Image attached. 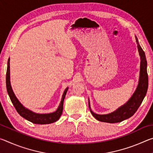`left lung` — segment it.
<instances>
[{
	"label": "left lung",
	"mask_w": 153,
	"mask_h": 153,
	"mask_svg": "<svg viewBox=\"0 0 153 153\" xmlns=\"http://www.w3.org/2000/svg\"><path fill=\"white\" fill-rule=\"evenodd\" d=\"M136 41L138 46L139 55L140 56V70L138 86L135 92L126 104L121 106L117 110L106 115H98L94 113L90 108V102L88 101L89 108L92 115L97 120L106 123H118L131 117L136 112L142 102L146 96L149 86V77L147 74V62L144 51L138 43V38L136 36Z\"/></svg>",
	"instance_id": "obj_1"
}]
</instances>
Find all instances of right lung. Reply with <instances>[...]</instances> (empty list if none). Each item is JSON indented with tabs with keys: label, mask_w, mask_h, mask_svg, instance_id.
<instances>
[{
	"label": "right lung",
	"mask_w": 153,
	"mask_h": 153,
	"mask_svg": "<svg viewBox=\"0 0 153 153\" xmlns=\"http://www.w3.org/2000/svg\"><path fill=\"white\" fill-rule=\"evenodd\" d=\"M6 86L8 94L10 97L13 105L15 108V109L17 111V113L19 115L25 118V120L31 121L33 123L36 124H49L51 123H54L57 121L60 118L61 115L63 112V101L67 94V90H68V87L65 90V91L62 96L61 101L59 104V106L56 111L51 113L46 114H40L33 112L22 105L19 100L17 99V97H15L12 88L11 86V82H10V58L8 59L7 62V74H6Z\"/></svg>",
	"instance_id": "obj_1"
}]
</instances>
